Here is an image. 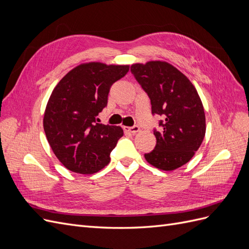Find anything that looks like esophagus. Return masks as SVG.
I'll return each mask as SVG.
<instances>
[{"instance_id":"34e87169","label":"esophagus","mask_w":249,"mask_h":249,"mask_svg":"<svg viewBox=\"0 0 249 249\" xmlns=\"http://www.w3.org/2000/svg\"><path fill=\"white\" fill-rule=\"evenodd\" d=\"M124 131L129 132L131 134H136L137 132L140 131V127L138 125H133V126H124Z\"/></svg>"}]
</instances>
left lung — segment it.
<instances>
[{
    "instance_id": "obj_1",
    "label": "left lung",
    "mask_w": 249,
    "mask_h": 249,
    "mask_svg": "<svg viewBox=\"0 0 249 249\" xmlns=\"http://www.w3.org/2000/svg\"><path fill=\"white\" fill-rule=\"evenodd\" d=\"M131 72L147 93L153 115L162 116L154 129L157 144L145 160L161 170H175L189 162L206 134L200 97L185 74L163 61L136 63Z\"/></svg>"
}]
</instances>
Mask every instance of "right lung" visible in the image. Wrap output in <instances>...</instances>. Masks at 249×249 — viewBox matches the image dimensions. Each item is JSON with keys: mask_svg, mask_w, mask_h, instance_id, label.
I'll list each match as a JSON object with an SVG mask.
<instances>
[{"mask_svg": "<svg viewBox=\"0 0 249 249\" xmlns=\"http://www.w3.org/2000/svg\"><path fill=\"white\" fill-rule=\"evenodd\" d=\"M129 65L90 62L74 67L53 90L43 117L51 148L64 166L91 175L110 162L123 137L120 126L97 124L108 104L110 88L129 71Z\"/></svg>", "mask_w": 249, "mask_h": 249, "instance_id": "right-lung-1", "label": "right lung"}]
</instances>
